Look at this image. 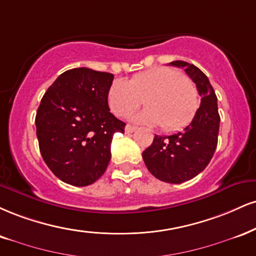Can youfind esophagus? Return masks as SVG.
Wrapping results in <instances>:
<instances>
[{
    "label": "esophagus",
    "instance_id": "obj_1",
    "mask_svg": "<svg viewBox=\"0 0 256 256\" xmlns=\"http://www.w3.org/2000/svg\"><path fill=\"white\" fill-rule=\"evenodd\" d=\"M137 128L136 126H132V125H126L125 126V131L128 132V134H132L134 131H136Z\"/></svg>",
    "mask_w": 256,
    "mask_h": 256
}]
</instances>
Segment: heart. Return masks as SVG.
<instances>
[{
    "label": "heart",
    "instance_id": "heart-1",
    "mask_svg": "<svg viewBox=\"0 0 256 256\" xmlns=\"http://www.w3.org/2000/svg\"><path fill=\"white\" fill-rule=\"evenodd\" d=\"M144 100L146 110L134 116L142 124H158L163 131H176L187 125L199 107L196 86L180 72L156 68L137 74L130 81L116 80L107 92L110 110L126 116Z\"/></svg>",
    "mask_w": 256,
    "mask_h": 256
}]
</instances>
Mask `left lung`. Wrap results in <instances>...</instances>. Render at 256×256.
Listing matches in <instances>:
<instances>
[{
    "label": "left lung",
    "mask_w": 256,
    "mask_h": 256,
    "mask_svg": "<svg viewBox=\"0 0 256 256\" xmlns=\"http://www.w3.org/2000/svg\"><path fill=\"white\" fill-rule=\"evenodd\" d=\"M169 66L184 68L202 96L194 118L184 131L170 136L155 134L152 146L143 152L146 168L154 176L168 184H181L206 168L217 148L220 131L217 96L208 76L199 68L184 60Z\"/></svg>",
    "instance_id": "8db88e82"
}]
</instances>
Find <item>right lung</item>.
<instances>
[{"label":"right lung","mask_w":256,"mask_h":256,"mask_svg":"<svg viewBox=\"0 0 256 256\" xmlns=\"http://www.w3.org/2000/svg\"><path fill=\"white\" fill-rule=\"evenodd\" d=\"M114 76L88 68L66 70L48 87L36 116L42 158L63 182L88 186L104 173L116 132L125 122L110 112Z\"/></svg>","instance_id":"right-lung-1"}]
</instances>
